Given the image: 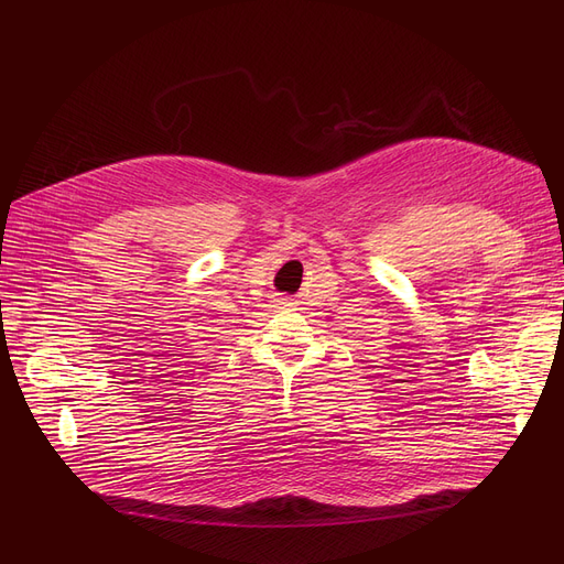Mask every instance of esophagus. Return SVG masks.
Returning <instances> with one entry per match:
<instances>
[{
  "instance_id": "esophagus-1",
  "label": "esophagus",
  "mask_w": 564,
  "mask_h": 564,
  "mask_svg": "<svg viewBox=\"0 0 564 564\" xmlns=\"http://www.w3.org/2000/svg\"><path fill=\"white\" fill-rule=\"evenodd\" d=\"M279 304H281V306H292L295 302H292L290 297H281V300H279Z\"/></svg>"
}]
</instances>
